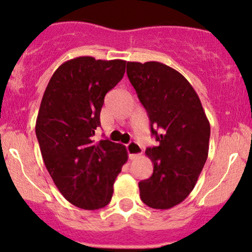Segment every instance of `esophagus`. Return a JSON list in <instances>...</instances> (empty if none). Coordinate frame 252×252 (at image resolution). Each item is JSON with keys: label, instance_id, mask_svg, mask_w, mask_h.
Returning <instances> with one entry per match:
<instances>
[{"label": "esophagus", "instance_id": "34e87169", "mask_svg": "<svg viewBox=\"0 0 252 252\" xmlns=\"http://www.w3.org/2000/svg\"><path fill=\"white\" fill-rule=\"evenodd\" d=\"M126 151H128L129 154V158L134 159L143 153V149H142L141 145L136 143V142H130V143L126 144Z\"/></svg>", "mask_w": 252, "mask_h": 252}]
</instances>
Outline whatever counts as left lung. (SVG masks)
Listing matches in <instances>:
<instances>
[{
  "label": "left lung",
  "mask_w": 252,
  "mask_h": 252,
  "mask_svg": "<svg viewBox=\"0 0 252 252\" xmlns=\"http://www.w3.org/2000/svg\"><path fill=\"white\" fill-rule=\"evenodd\" d=\"M126 74L150 120L154 164L138 183L142 202L153 209L180 204L195 188L208 158L210 123L195 89L183 75L159 62H128Z\"/></svg>",
  "instance_id": "8db88e82"
}]
</instances>
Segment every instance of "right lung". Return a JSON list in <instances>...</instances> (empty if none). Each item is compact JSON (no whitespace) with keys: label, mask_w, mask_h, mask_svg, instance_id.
Returning <instances> with one entry per match:
<instances>
[{"label":"right lung","mask_w":252,"mask_h":252,"mask_svg":"<svg viewBox=\"0 0 252 252\" xmlns=\"http://www.w3.org/2000/svg\"><path fill=\"white\" fill-rule=\"evenodd\" d=\"M126 63L90 56L66 61L51 76L39 105L35 130L45 168L66 201L86 210L109 204L128 160L124 145L94 141L104 97L122 80Z\"/></svg>","instance_id":"obj_1"}]
</instances>
